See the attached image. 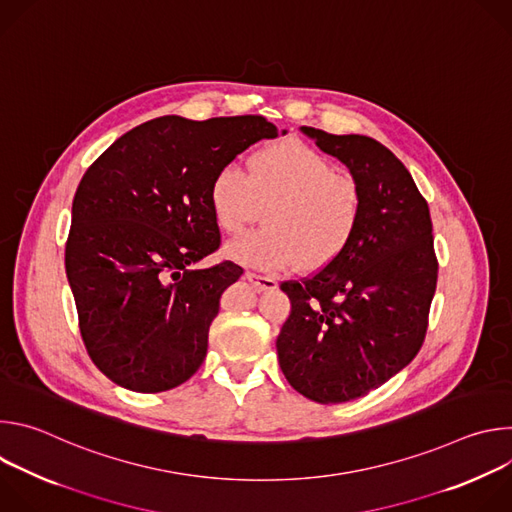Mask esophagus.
<instances>
[{
    "instance_id": "34e87169",
    "label": "esophagus",
    "mask_w": 512,
    "mask_h": 512,
    "mask_svg": "<svg viewBox=\"0 0 512 512\" xmlns=\"http://www.w3.org/2000/svg\"><path fill=\"white\" fill-rule=\"evenodd\" d=\"M245 277L261 291H267V289H275L277 287V279L275 277H269V275H257V273H251L247 271Z\"/></svg>"
}]
</instances>
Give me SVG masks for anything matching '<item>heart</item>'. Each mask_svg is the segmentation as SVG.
I'll return each mask as SVG.
<instances>
[{
	"label": "heart",
	"mask_w": 512,
	"mask_h": 512,
	"mask_svg": "<svg viewBox=\"0 0 512 512\" xmlns=\"http://www.w3.org/2000/svg\"><path fill=\"white\" fill-rule=\"evenodd\" d=\"M208 196L216 225L229 235L257 223L267 206L269 223L227 247L233 259L263 271L330 267L350 247L360 221L356 184L296 139L259 150L251 172L239 164L221 166Z\"/></svg>",
	"instance_id": "heart-1"
}]
</instances>
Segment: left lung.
Returning <instances> with one entry per match:
<instances>
[{
  "label": "left lung",
  "mask_w": 512,
  "mask_h": 512,
  "mask_svg": "<svg viewBox=\"0 0 512 512\" xmlns=\"http://www.w3.org/2000/svg\"><path fill=\"white\" fill-rule=\"evenodd\" d=\"M338 158L360 194V221L330 267L283 281L291 314L277 336L279 367L304 397L338 405L387 383L415 358L437 283L431 216L407 168L367 135L302 127Z\"/></svg>",
  "instance_id": "left-lung-1"
}]
</instances>
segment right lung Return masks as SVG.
Instances as JSON below:
<instances>
[{
    "mask_svg": "<svg viewBox=\"0 0 512 512\" xmlns=\"http://www.w3.org/2000/svg\"><path fill=\"white\" fill-rule=\"evenodd\" d=\"M277 135L261 115H164L121 135L85 172L64 265L87 352L119 387L160 393L200 369L223 291L243 275L233 261L188 269L221 245L210 182Z\"/></svg>",
    "mask_w": 512,
    "mask_h": 512,
    "instance_id": "obj_1",
    "label": "right lung"
}]
</instances>
